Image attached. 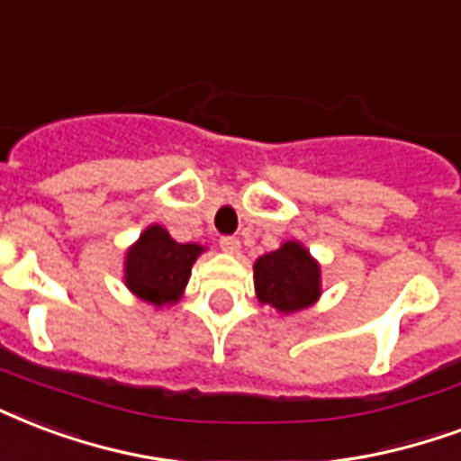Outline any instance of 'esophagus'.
<instances>
[{
	"instance_id": "esophagus-1",
	"label": "esophagus",
	"mask_w": 461,
	"mask_h": 461,
	"mask_svg": "<svg viewBox=\"0 0 461 461\" xmlns=\"http://www.w3.org/2000/svg\"><path fill=\"white\" fill-rule=\"evenodd\" d=\"M221 250L228 252V255H238L240 252V240L233 238V235H223L221 238Z\"/></svg>"
}]
</instances>
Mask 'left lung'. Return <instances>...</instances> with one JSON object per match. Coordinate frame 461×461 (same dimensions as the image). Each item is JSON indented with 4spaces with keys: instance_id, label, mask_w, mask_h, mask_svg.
Instances as JSON below:
<instances>
[{
    "instance_id": "8db88e82",
    "label": "left lung",
    "mask_w": 461,
    "mask_h": 461,
    "mask_svg": "<svg viewBox=\"0 0 461 461\" xmlns=\"http://www.w3.org/2000/svg\"><path fill=\"white\" fill-rule=\"evenodd\" d=\"M255 292L279 313L309 309L321 296V265L303 245L286 240L255 262Z\"/></svg>"
}]
</instances>
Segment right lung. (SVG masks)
<instances>
[{
	"mask_svg": "<svg viewBox=\"0 0 461 461\" xmlns=\"http://www.w3.org/2000/svg\"><path fill=\"white\" fill-rule=\"evenodd\" d=\"M202 252V245L177 243L158 223L148 226L126 252V286L152 306L177 303L192 275V265Z\"/></svg>",
	"mask_w": 461,
	"mask_h": 461,
	"instance_id": "1",
	"label": "right lung"
}]
</instances>
